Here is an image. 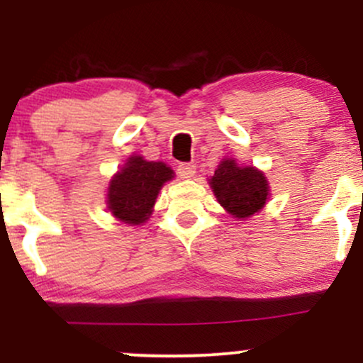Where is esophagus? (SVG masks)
<instances>
[{"label":"esophagus","mask_w":363,"mask_h":363,"mask_svg":"<svg viewBox=\"0 0 363 363\" xmlns=\"http://www.w3.org/2000/svg\"><path fill=\"white\" fill-rule=\"evenodd\" d=\"M177 174L182 179H191L196 174V165L194 164H179L177 165Z\"/></svg>","instance_id":"1"}]
</instances>
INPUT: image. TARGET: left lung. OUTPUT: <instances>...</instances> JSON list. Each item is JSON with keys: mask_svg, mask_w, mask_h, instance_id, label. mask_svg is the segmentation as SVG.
Masks as SVG:
<instances>
[{"mask_svg": "<svg viewBox=\"0 0 363 363\" xmlns=\"http://www.w3.org/2000/svg\"><path fill=\"white\" fill-rule=\"evenodd\" d=\"M218 203L235 218H247L262 210L269 196L264 174L256 167H240L232 158H223L210 179Z\"/></svg>", "mask_w": 363, "mask_h": 363, "instance_id": "1", "label": "left lung"}]
</instances>
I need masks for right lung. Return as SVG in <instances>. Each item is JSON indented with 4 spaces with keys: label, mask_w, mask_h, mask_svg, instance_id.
Returning <instances> with one entry per match:
<instances>
[{
    "label": "right lung",
    "mask_w": 363,
    "mask_h": 363,
    "mask_svg": "<svg viewBox=\"0 0 363 363\" xmlns=\"http://www.w3.org/2000/svg\"><path fill=\"white\" fill-rule=\"evenodd\" d=\"M172 177L174 170L164 162H148L140 155L129 157L109 182L107 206L111 213L129 225L147 222L158 191Z\"/></svg>",
    "instance_id": "1"
}]
</instances>
